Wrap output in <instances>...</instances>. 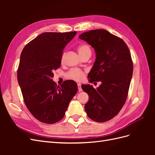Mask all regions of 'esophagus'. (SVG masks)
Instances as JSON below:
<instances>
[{
	"label": "esophagus",
	"instance_id": "1",
	"mask_svg": "<svg viewBox=\"0 0 155 155\" xmlns=\"http://www.w3.org/2000/svg\"><path fill=\"white\" fill-rule=\"evenodd\" d=\"M78 91H79V92L82 91V88H81V84H80V83H78Z\"/></svg>",
	"mask_w": 155,
	"mask_h": 155
}]
</instances>
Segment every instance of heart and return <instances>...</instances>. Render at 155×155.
Wrapping results in <instances>:
<instances>
[{"label":"heart","mask_w":155,"mask_h":155,"mask_svg":"<svg viewBox=\"0 0 155 155\" xmlns=\"http://www.w3.org/2000/svg\"><path fill=\"white\" fill-rule=\"evenodd\" d=\"M78 51L79 54L81 56L84 55L87 52H91V49L89 46L87 45H81L78 46ZM84 77V72L82 70L73 68L70 70L67 73V78L70 79H73L75 81H81Z\"/></svg>","instance_id":"heart-1"}]
</instances>
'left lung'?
<instances>
[{"instance_id":"8db88e82","label":"left lung","mask_w":155,"mask_h":155,"mask_svg":"<svg viewBox=\"0 0 155 155\" xmlns=\"http://www.w3.org/2000/svg\"><path fill=\"white\" fill-rule=\"evenodd\" d=\"M79 38L87 42L96 53L88 74L89 82H101L96 89L81 85L89 97L85 110L91 120L105 122L118 114L127 97L133 72L129 49L122 39L105 30L86 31Z\"/></svg>"}]
</instances>
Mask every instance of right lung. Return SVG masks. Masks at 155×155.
I'll use <instances>...</instances> for the list:
<instances>
[{
  "mask_svg": "<svg viewBox=\"0 0 155 155\" xmlns=\"http://www.w3.org/2000/svg\"><path fill=\"white\" fill-rule=\"evenodd\" d=\"M76 33H43L21 52L18 85L28 109L43 123L51 124L61 120L78 91L74 81H65L59 87L52 79L53 71L61 64L63 49Z\"/></svg>",
  "mask_w": 155,
  "mask_h": 155,
  "instance_id": "add662e5",
  "label": "right lung"
}]
</instances>
